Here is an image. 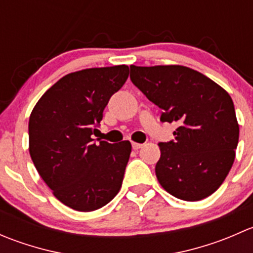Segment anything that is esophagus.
Wrapping results in <instances>:
<instances>
[{"label":"esophagus","instance_id":"34e87169","mask_svg":"<svg viewBox=\"0 0 253 253\" xmlns=\"http://www.w3.org/2000/svg\"><path fill=\"white\" fill-rule=\"evenodd\" d=\"M142 147H143L142 143H136V142L132 143V148H133V149H139V148H142Z\"/></svg>","mask_w":253,"mask_h":253}]
</instances>
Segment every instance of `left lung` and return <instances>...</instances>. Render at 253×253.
Segmentation results:
<instances>
[{
	"instance_id": "8db88e82",
	"label": "left lung",
	"mask_w": 253,
	"mask_h": 253,
	"mask_svg": "<svg viewBox=\"0 0 253 253\" xmlns=\"http://www.w3.org/2000/svg\"><path fill=\"white\" fill-rule=\"evenodd\" d=\"M131 81L175 122V141L159 143L155 175L178 200L201 201L215 192L230 171L239 143L233 99L225 89L185 66H131Z\"/></svg>"
}]
</instances>
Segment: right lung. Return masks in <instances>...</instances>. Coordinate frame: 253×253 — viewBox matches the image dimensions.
Here are the masks:
<instances>
[{
	"mask_svg": "<svg viewBox=\"0 0 253 253\" xmlns=\"http://www.w3.org/2000/svg\"><path fill=\"white\" fill-rule=\"evenodd\" d=\"M128 66L86 68L62 77L39 99L29 117V153L53 196L78 211L101 208L119 193L129 141L95 144L91 138Z\"/></svg>",
	"mask_w": 253,
	"mask_h": 253,
	"instance_id": "right-lung-1",
	"label": "right lung"
}]
</instances>
